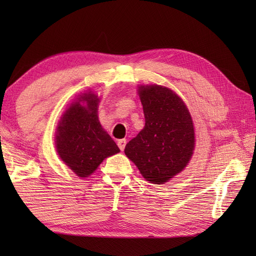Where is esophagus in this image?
<instances>
[{
  "label": "esophagus",
  "instance_id": "obj_1",
  "mask_svg": "<svg viewBox=\"0 0 256 256\" xmlns=\"http://www.w3.org/2000/svg\"><path fill=\"white\" fill-rule=\"evenodd\" d=\"M125 145H126V140H118V146L121 150H124Z\"/></svg>",
  "mask_w": 256,
  "mask_h": 256
}]
</instances>
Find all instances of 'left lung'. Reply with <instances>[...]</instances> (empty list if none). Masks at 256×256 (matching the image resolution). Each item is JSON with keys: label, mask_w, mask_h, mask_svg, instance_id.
<instances>
[{"label": "left lung", "mask_w": 256, "mask_h": 256, "mask_svg": "<svg viewBox=\"0 0 256 256\" xmlns=\"http://www.w3.org/2000/svg\"><path fill=\"white\" fill-rule=\"evenodd\" d=\"M145 126L125 146V155L152 184H164L182 172L194 148V131L186 104L160 86H140Z\"/></svg>", "instance_id": "left-lung-1"}]
</instances>
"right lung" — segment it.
Instances as JSON below:
<instances>
[{"label":"right lung","mask_w":256,"mask_h":256,"mask_svg":"<svg viewBox=\"0 0 256 256\" xmlns=\"http://www.w3.org/2000/svg\"><path fill=\"white\" fill-rule=\"evenodd\" d=\"M86 102V106L80 104ZM98 96L84 94L62 116L56 132V148L60 158L79 177H88L102 160L120 152L98 118Z\"/></svg>","instance_id":"obj_1"}]
</instances>
